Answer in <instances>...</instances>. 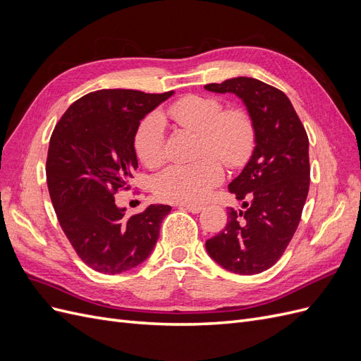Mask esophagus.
Segmentation results:
<instances>
[{
    "label": "esophagus",
    "mask_w": 361,
    "mask_h": 361,
    "mask_svg": "<svg viewBox=\"0 0 361 361\" xmlns=\"http://www.w3.org/2000/svg\"><path fill=\"white\" fill-rule=\"evenodd\" d=\"M179 207H180V209H187L188 212H192V214H199L203 209L202 206L192 204V203H179Z\"/></svg>",
    "instance_id": "1"
}]
</instances>
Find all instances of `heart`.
<instances>
[{
  "label": "heart",
  "instance_id": "obj_1",
  "mask_svg": "<svg viewBox=\"0 0 361 361\" xmlns=\"http://www.w3.org/2000/svg\"><path fill=\"white\" fill-rule=\"evenodd\" d=\"M167 116L180 128L200 135L199 161L187 166H170L154 180L157 197L166 202L199 203L221 183L226 164L231 169L245 166L256 147V126L243 108L223 111V104L211 96H185L167 108ZM134 149L138 159L155 169L166 159L164 123L158 114L140 123ZM221 160L218 161L216 158Z\"/></svg>",
  "mask_w": 361,
  "mask_h": 361
}]
</instances>
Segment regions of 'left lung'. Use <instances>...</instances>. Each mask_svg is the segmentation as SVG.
Here are the masks:
<instances>
[{
  "mask_svg": "<svg viewBox=\"0 0 361 361\" xmlns=\"http://www.w3.org/2000/svg\"><path fill=\"white\" fill-rule=\"evenodd\" d=\"M204 89L241 97L256 126L253 155L228 185L245 211L231 207L224 231L207 239L206 250L227 271L259 274L285 253L300 224L310 187L309 137L276 87L238 76Z\"/></svg>",
  "mask_w": 361,
  "mask_h": 361,
  "instance_id": "left-lung-1",
  "label": "left lung"
}]
</instances>
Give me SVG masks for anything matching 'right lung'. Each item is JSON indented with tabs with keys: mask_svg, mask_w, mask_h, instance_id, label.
Listing matches in <instances>:
<instances>
[{
	"mask_svg": "<svg viewBox=\"0 0 361 361\" xmlns=\"http://www.w3.org/2000/svg\"><path fill=\"white\" fill-rule=\"evenodd\" d=\"M173 94L97 90L75 101L49 140L47 182L59 223L76 255L102 274H120L154 250L169 204L125 215L114 195L138 169L140 120Z\"/></svg>",
	"mask_w": 361,
	"mask_h": 361,
	"instance_id": "obj_1",
	"label": "right lung"
}]
</instances>
